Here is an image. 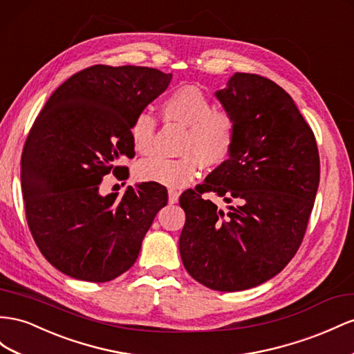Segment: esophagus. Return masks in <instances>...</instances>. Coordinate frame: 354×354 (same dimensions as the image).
<instances>
[{
	"label": "esophagus",
	"instance_id": "esophagus-1",
	"mask_svg": "<svg viewBox=\"0 0 354 354\" xmlns=\"http://www.w3.org/2000/svg\"><path fill=\"white\" fill-rule=\"evenodd\" d=\"M178 196H180V194L177 192V190H174V189H169V190H168V201H169V204H176L177 201H178Z\"/></svg>",
	"mask_w": 354,
	"mask_h": 354
}]
</instances>
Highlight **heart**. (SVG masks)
Returning a JSON list of instances; mask_svg holds the SVG:
<instances>
[{"mask_svg":"<svg viewBox=\"0 0 354 354\" xmlns=\"http://www.w3.org/2000/svg\"><path fill=\"white\" fill-rule=\"evenodd\" d=\"M162 118L186 128L177 159L151 158L137 165V177L167 187L187 186L201 167L216 168L231 156L236 141V122L226 110H216L213 101L195 86H180L160 104ZM129 138L137 153L150 156L155 151L156 120L147 111L138 113L129 127Z\"/></svg>","mask_w":354,"mask_h":354,"instance_id":"1","label":"heart"}]
</instances>
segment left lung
Returning a JSON list of instances; mask_svg holds the SVG:
<instances>
[{"instance_id": "8db88e82", "label": "left lung", "mask_w": 354, "mask_h": 354, "mask_svg": "<svg viewBox=\"0 0 354 354\" xmlns=\"http://www.w3.org/2000/svg\"><path fill=\"white\" fill-rule=\"evenodd\" d=\"M217 100L236 122L231 156L180 196L186 222L178 248L207 288L238 292L279 274L298 252L320 180L316 137L290 95L257 74L235 73ZM214 192L227 212L204 200Z\"/></svg>"}]
</instances>
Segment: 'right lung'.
Returning <instances> with one entry per match:
<instances>
[{
    "label": "right lung",
    "instance_id": "right-lung-1",
    "mask_svg": "<svg viewBox=\"0 0 354 354\" xmlns=\"http://www.w3.org/2000/svg\"><path fill=\"white\" fill-rule=\"evenodd\" d=\"M173 74L149 66L93 65L64 82L28 133L21 160L26 222L41 254L73 279L104 283L137 261L142 238L168 195L158 183L102 196V178L133 158L132 119ZM119 177V176H118Z\"/></svg>",
    "mask_w": 354,
    "mask_h": 354
}]
</instances>
